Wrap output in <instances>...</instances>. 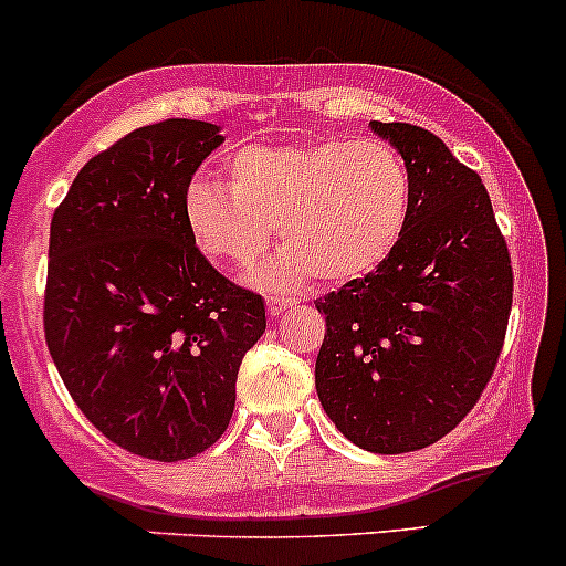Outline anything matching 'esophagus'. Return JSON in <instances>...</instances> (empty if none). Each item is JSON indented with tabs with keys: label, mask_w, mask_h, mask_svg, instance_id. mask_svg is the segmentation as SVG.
<instances>
[{
	"label": "esophagus",
	"mask_w": 566,
	"mask_h": 566,
	"mask_svg": "<svg viewBox=\"0 0 566 566\" xmlns=\"http://www.w3.org/2000/svg\"><path fill=\"white\" fill-rule=\"evenodd\" d=\"M289 307H294V300H283V296H270V300H266V311H270V316H281V313L289 311Z\"/></svg>",
	"instance_id": "esophagus-1"
}]
</instances>
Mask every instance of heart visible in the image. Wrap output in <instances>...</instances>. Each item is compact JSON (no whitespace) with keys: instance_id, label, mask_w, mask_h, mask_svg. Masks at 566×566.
<instances>
[{"instance_id":"obj_1","label":"heart","mask_w":566,"mask_h":566,"mask_svg":"<svg viewBox=\"0 0 566 566\" xmlns=\"http://www.w3.org/2000/svg\"><path fill=\"white\" fill-rule=\"evenodd\" d=\"M229 188L193 179L185 220L207 259L253 266L275 240L289 253L261 275L289 291L316 272L359 281L403 242L413 185L403 155L381 138H329L300 147H248L226 160Z\"/></svg>"}]
</instances>
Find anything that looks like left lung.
<instances>
[{"mask_svg": "<svg viewBox=\"0 0 566 566\" xmlns=\"http://www.w3.org/2000/svg\"><path fill=\"white\" fill-rule=\"evenodd\" d=\"M370 130L409 166L411 220L376 272L316 300V392L352 444L400 455L444 439L480 400L504 346L512 266L485 185L439 136L406 122Z\"/></svg>", "mask_w": 566, "mask_h": 566, "instance_id": "left-lung-1", "label": "left lung"}]
</instances>
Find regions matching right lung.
Instances as JSON below:
<instances>
[{
    "label": "right lung",
    "instance_id": "add662e5",
    "mask_svg": "<svg viewBox=\"0 0 566 566\" xmlns=\"http://www.w3.org/2000/svg\"><path fill=\"white\" fill-rule=\"evenodd\" d=\"M226 138L212 122L138 127L95 155L51 218L45 343L70 398L106 439L160 463L229 428L264 300L196 248L185 193Z\"/></svg>",
    "mask_w": 566,
    "mask_h": 566
}]
</instances>
